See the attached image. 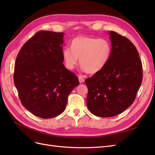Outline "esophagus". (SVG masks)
I'll list each match as a JSON object with an SVG mask.
<instances>
[{
  "label": "esophagus",
  "mask_w": 155,
  "mask_h": 155,
  "mask_svg": "<svg viewBox=\"0 0 155 155\" xmlns=\"http://www.w3.org/2000/svg\"><path fill=\"white\" fill-rule=\"evenodd\" d=\"M78 79H79V81L80 83H83L85 82V79H84V78L82 76H79Z\"/></svg>",
  "instance_id": "esophagus-1"
}]
</instances>
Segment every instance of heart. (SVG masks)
Returning a JSON list of instances; mask_svg holds the SVG:
<instances>
[{"label": "heart", "mask_w": 155, "mask_h": 155, "mask_svg": "<svg viewBox=\"0 0 155 155\" xmlns=\"http://www.w3.org/2000/svg\"><path fill=\"white\" fill-rule=\"evenodd\" d=\"M112 51L110 42L105 39L79 36L71 42V48L65 47L62 56L65 67L73 70L78 63L84 71L96 74L104 68L109 60Z\"/></svg>", "instance_id": "obj_1"}]
</instances>
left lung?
Wrapping results in <instances>:
<instances>
[{
  "instance_id": "8db88e82",
  "label": "left lung",
  "mask_w": 155,
  "mask_h": 155,
  "mask_svg": "<svg viewBox=\"0 0 155 155\" xmlns=\"http://www.w3.org/2000/svg\"><path fill=\"white\" fill-rule=\"evenodd\" d=\"M112 51L100 72L87 78V105L99 117L120 114L134 102L142 81V65L134 45L126 37L109 31Z\"/></svg>"
}]
</instances>
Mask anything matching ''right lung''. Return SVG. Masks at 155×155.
Instances as JSON below:
<instances>
[{
  "mask_svg": "<svg viewBox=\"0 0 155 155\" xmlns=\"http://www.w3.org/2000/svg\"><path fill=\"white\" fill-rule=\"evenodd\" d=\"M64 33L41 31L22 46L16 59L14 83L22 105L41 118H51L66 108L68 96L79 85L64 67Z\"/></svg>",
  "mask_w": 155,
  "mask_h": 155,
  "instance_id": "1",
  "label": "right lung"
}]
</instances>
